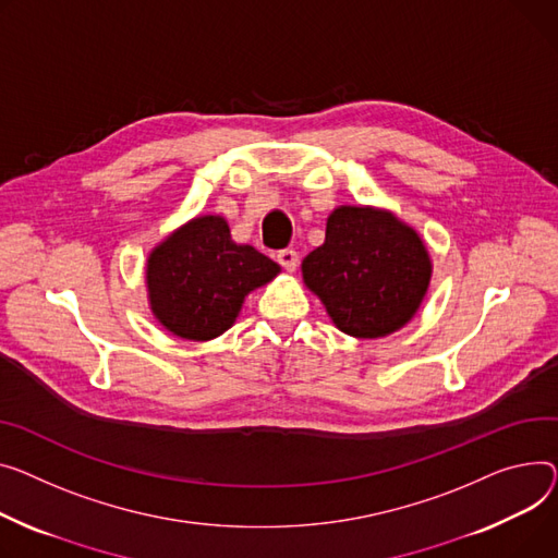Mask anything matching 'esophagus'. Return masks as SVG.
Segmentation results:
<instances>
[{"label":"esophagus","mask_w":558,"mask_h":558,"mask_svg":"<svg viewBox=\"0 0 558 558\" xmlns=\"http://www.w3.org/2000/svg\"><path fill=\"white\" fill-rule=\"evenodd\" d=\"M278 263L282 265V269L293 271L295 267H299V253H295L293 248H282V251H278Z\"/></svg>","instance_id":"obj_1"}]
</instances>
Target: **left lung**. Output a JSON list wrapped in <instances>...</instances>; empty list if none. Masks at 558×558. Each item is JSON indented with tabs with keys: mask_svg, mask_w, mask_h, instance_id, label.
<instances>
[{
	"mask_svg": "<svg viewBox=\"0 0 558 558\" xmlns=\"http://www.w3.org/2000/svg\"><path fill=\"white\" fill-rule=\"evenodd\" d=\"M430 255L415 229L388 210L339 206L325 242L303 259V280L341 331L379 339L420 310L430 282Z\"/></svg>",
	"mask_w": 558,
	"mask_h": 558,
	"instance_id": "obj_1",
	"label": "left lung"
}]
</instances>
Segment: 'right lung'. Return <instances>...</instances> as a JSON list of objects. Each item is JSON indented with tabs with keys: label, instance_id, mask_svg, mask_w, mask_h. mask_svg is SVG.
Here are the masks:
<instances>
[{
	"label": "right lung",
	"instance_id": "right-lung-1",
	"mask_svg": "<svg viewBox=\"0 0 558 558\" xmlns=\"http://www.w3.org/2000/svg\"><path fill=\"white\" fill-rule=\"evenodd\" d=\"M278 271L271 257L231 240L225 217L202 215L153 248L145 267L147 299L174 337L210 341L235 323L244 295Z\"/></svg>",
	"mask_w": 558,
	"mask_h": 558
}]
</instances>
